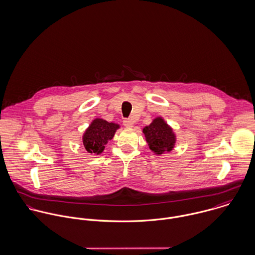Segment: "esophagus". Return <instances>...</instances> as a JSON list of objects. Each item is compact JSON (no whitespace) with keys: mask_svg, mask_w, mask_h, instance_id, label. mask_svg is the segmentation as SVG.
Listing matches in <instances>:
<instances>
[{"mask_svg":"<svg viewBox=\"0 0 255 255\" xmlns=\"http://www.w3.org/2000/svg\"><path fill=\"white\" fill-rule=\"evenodd\" d=\"M123 124H124V126H125L126 128H130L133 127V122H132L131 120H129V119H126V120L123 122Z\"/></svg>","mask_w":255,"mask_h":255,"instance_id":"34e87169","label":"esophagus"}]
</instances>
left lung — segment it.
I'll return each instance as SVG.
<instances>
[{"instance_id":"1","label":"left lung","mask_w":255,"mask_h":255,"mask_svg":"<svg viewBox=\"0 0 255 255\" xmlns=\"http://www.w3.org/2000/svg\"><path fill=\"white\" fill-rule=\"evenodd\" d=\"M146 141L149 148L157 155L173 150L176 143V136L172 128L158 117L143 128Z\"/></svg>"}]
</instances>
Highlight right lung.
Wrapping results in <instances>:
<instances>
[{"label":"right lung","instance_id":"1","mask_svg":"<svg viewBox=\"0 0 255 255\" xmlns=\"http://www.w3.org/2000/svg\"><path fill=\"white\" fill-rule=\"evenodd\" d=\"M120 128L119 125L114 123H108L102 119H95L85 130L82 141L85 149L89 153L100 154L105 149L114 135L116 130Z\"/></svg>","mask_w":255,"mask_h":255}]
</instances>
